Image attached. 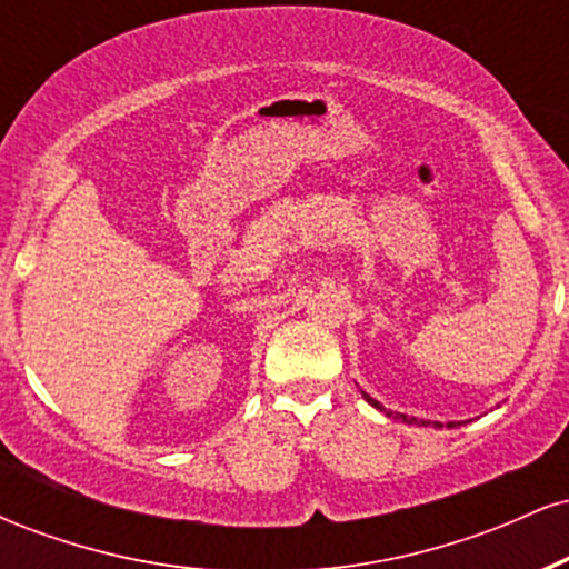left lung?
I'll use <instances>...</instances> for the list:
<instances>
[{"instance_id": "1", "label": "left lung", "mask_w": 569, "mask_h": 569, "mask_svg": "<svg viewBox=\"0 0 569 569\" xmlns=\"http://www.w3.org/2000/svg\"><path fill=\"white\" fill-rule=\"evenodd\" d=\"M363 398H367V401L371 403V407L382 409V407H380V403H377V401H375V398H371V396H367V393H363ZM396 417H401V420H403V422H409V426H411V422H422V426H430V422H426V420H417V417H407V415H396ZM436 426H439V422H436ZM457 426H462V422H449V426H447V428H457ZM439 428H441V426H439Z\"/></svg>"}]
</instances>
